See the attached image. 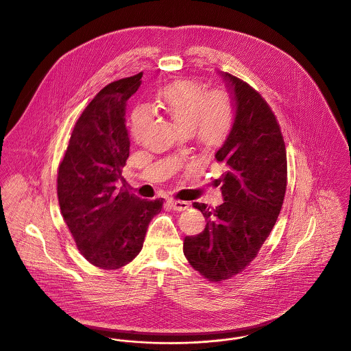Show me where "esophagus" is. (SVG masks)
Masks as SVG:
<instances>
[{"label":"esophagus","mask_w":351,"mask_h":351,"mask_svg":"<svg viewBox=\"0 0 351 351\" xmlns=\"http://www.w3.org/2000/svg\"><path fill=\"white\" fill-rule=\"evenodd\" d=\"M167 204L174 209V210H185L188 209L189 204L186 201L174 200V199H167Z\"/></svg>","instance_id":"1"}]
</instances>
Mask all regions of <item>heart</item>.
Returning <instances> with one entry per match:
<instances>
[{"mask_svg": "<svg viewBox=\"0 0 351 351\" xmlns=\"http://www.w3.org/2000/svg\"><path fill=\"white\" fill-rule=\"evenodd\" d=\"M155 109H160L181 130L189 131L202 146L217 145L231 125V106L221 96L209 92L195 81H178L166 86L158 96ZM151 123V113L139 108L132 113L131 132L142 142Z\"/></svg>", "mask_w": 351, "mask_h": 351, "instance_id": "1", "label": "heart"}]
</instances>
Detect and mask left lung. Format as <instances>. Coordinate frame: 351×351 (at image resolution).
Listing matches in <instances>:
<instances>
[{
  "instance_id": "8db88e82",
  "label": "left lung",
  "mask_w": 351,
  "mask_h": 351,
  "mask_svg": "<svg viewBox=\"0 0 351 351\" xmlns=\"http://www.w3.org/2000/svg\"><path fill=\"white\" fill-rule=\"evenodd\" d=\"M235 106L230 134L215 158L224 166L219 180L224 202H193L205 217L199 235L185 237L192 267L219 282L243 271L256 256L280 215L287 191V150L274 113L238 77L223 73Z\"/></svg>"
}]
</instances>
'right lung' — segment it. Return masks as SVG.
Segmentation results:
<instances>
[{
  "label": "right lung",
  "instance_id": "obj_1",
  "mask_svg": "<svg viewBox=\"0 0 351 351\" xmlns=\"http://www.w3.org/2000/svg\"><path fill=\"white\" fill-rule=\"evenodd\" d=\"M143 73L106 85L89 102L71 132L58 169L60 213L80 252L101 269L130 263L143 247L163 199L142 200L119 188L130 155L127 100Z\"/></svg>",
  "mask_w": 351,
  "mask_h": 351
}]
</instances>
